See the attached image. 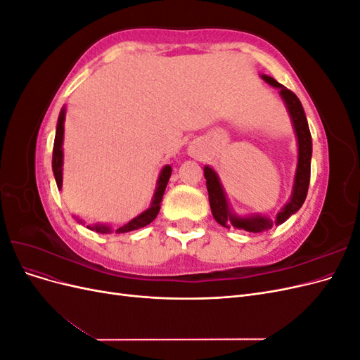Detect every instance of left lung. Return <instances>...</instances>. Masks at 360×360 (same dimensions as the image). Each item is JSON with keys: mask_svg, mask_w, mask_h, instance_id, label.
<instances>
[{"mask_svg": "<svg viewBox=\"0 0 360 360\" xmlns=\"http://www.w3.org/2000/svg\"><path fill=\"white\" fill-rule=\"evenodd\" d=\"M263 79L269 82L270 85L276 86L281 90V96L284 99L288 112L291 115L294 129H296V135L299 141V162H297V171L296 179H294V188H292V197L290 202L282 209V212L276 216V225L284 224L291 214L296 213L302 204L307 200L308 188H309V179H311V155H312V139L309 126L307 122V115H304L303 106L299 101V97L294 94L291 90L285 89L284 85H281L278 81H275L270 76H264ZM204 177L207 180V191H209V201L210 209L213 213V217L217 224L222 226L230 228L231 225L236 228H242L249 233H261L271 228V221L264 216H254V217H237L234 216L230 209H228V202L225 198V193L222 191V186L217 179L216 172L210 168H204Z\"/></svg>", "mask_w": 360, "mask_h": 360, "instance_id": "obj_1", "label": "left lung"}]
</instances>
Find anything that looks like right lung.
Instances as JSON below:
<instances>
[{
  "mask_svg": "<svg viewBox=\"0 0 360 360\" xmlns=\"http://www.w3.org/2000/svg\"><path fill=\"white\" fill-rule=\"evenodd\" d=\"M64 110H61L60 117H58V123H57V134H56V141H53V151H52V171H53V176H56V181H57V186L58 189H61V184H63V176H61V171H63V134H64ZM171 176V167L167 165L165 168L162 169L159 180H158V188L155 192V198L153 202H151V207L148 210H146L143 214L136 216L135 219H132L130 222H127L126 225L120 226L118 230H115V233H129V231H134L138 230V228H143L146 225H148L150 222L155 221V217L158 216L159 210H160V202L163 198V193H165V188L168 184ZM81 222V221H78ZM82 224V222H81ZM86 228L91 231H97V233H110L111 228L106 226V225H94L90 226L86 225Z\"/></svg>",
  "mask_w": 360,
  "mask_h": 360,
  "instance_id": "right-lung-1",
  "label": "right lung"
}]
</instances>
